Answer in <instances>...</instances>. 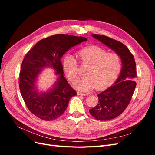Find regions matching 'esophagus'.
I'll use <instances>...</instances> for the list:
<instances>
[{
  "label": "esophagus",
  "mask_w": 155,
  "mask_h": 155,
  "mask_svg": "<svg viewBox=\"0 0 155 155\" xmlns=\"http://www.w3.org/2000/svg\"><path fill=\"white\" fill-rule=\"evenodd\" d=\"M77 94L79 95V96H87V95L86 93H83V92H78Z\"/></svg>",
  "instance_id": "obj_1"
}]
</instances>
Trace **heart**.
Returning <instances> with one entry per match:
<instances>
[{
	"label": "heart",
	"instance_id": "b5f03b06",
	"mask_svg": "<svg viewBox=\"0 0 155 155\" xmlns=\"http://www.w3.org/2000/svg\"><path fill=\"white\" fill-rule=\"evenodd\" d=\"M78 57L82 64L88 65L85 78L74 84L79 90L90 91L95 88L102 90L113 82L120 72L121 59L116 54H108L99 46H91L79 50ZM63 67L71 81L79 78L77 59L72 54H67L63 60Z\"/></svg>",
	"mask_w": 155,
	"mask_h": 155
}]
</instances>
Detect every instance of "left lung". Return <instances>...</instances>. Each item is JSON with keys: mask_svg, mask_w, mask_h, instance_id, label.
Here are the masks:
<instances>
[{"mask_svg": "<svg viewBox=\"0 0 155 155\" xmlns=\"http://www.w3.org/2000/svg\"><path fill=\"white\" fill-rule=\"evenodd\" d=\"M92 36L115 51L121 60L120 76L114 85L98 94V104L89 110L91 114L97 120L107 121L120 116L129 104L137 83L136 63L133 55L121 42L103 35Z\"/></svg>", "mask_w": 155, "mask_h": 155, "instance_id": "8db88e82", "label": "left lung"}]
</instances>
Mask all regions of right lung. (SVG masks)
<instances>
[{"mask_svg": "<svg viewBox=\"0 0 155 155\" xmlns=\"http://www.w3.org/2000/svg\"><path fill=\"white\" fill-rule=\"evenodd\" d=\"M87 39L83 37L57 34L41 39L26 55L22 61L19 78L22 97L30 110L40 119L52 121L62 115L70 99L76 92L63 76L61 59L67 51ZM51 68L56 79L46 91H39L36 81L41 70Z\"/></svg>", "mask_w": 155, "mask_h": 155, "instance_id": "add662e5", "label": "right lung"}]
</instances>
